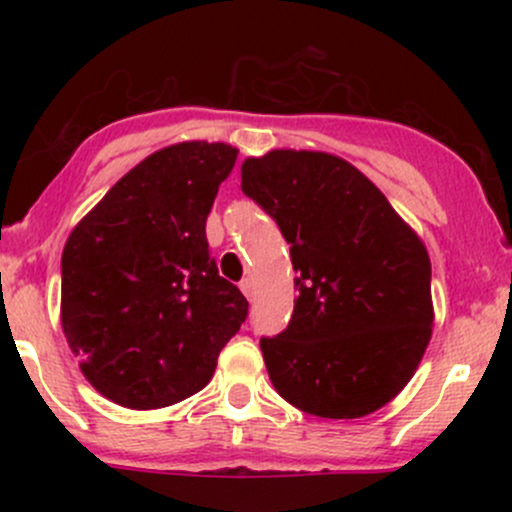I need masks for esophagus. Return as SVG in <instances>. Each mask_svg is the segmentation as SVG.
<instances>
[{"instance_id": "34e87169", "label": "esophagus", "mask_w": 512, "mask_h": 512, "mask_svg": "<svg viewBox=\"0 0 512 512\" xmlns=\"http://www.w3.org/2000/svg\"><path fill=\"white\" fill-rule=\"evenodd\" d=\"M240 291H243L245 296H248V298L255 296V284H252V279H250V276H248V279H243V281H240Z\"/></svg>"}]
</instances>
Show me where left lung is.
I'll list each match as a JSON object with an SVG mask.
<instances>
[{"instance_id": "1", "label": "left lung", "mask_w": 512, "mask_h": 512, "mask_svg": "<svg viewBox=\"0 0 512 512\" xmlns=\"http://www.w3.org/2000/svg\"><path fill=\"white\" fill-rule=\"evenodd\" d=\"M243 192L291 243L298 298L284 332L262 337L286 402L358 419L409 383L433 325L431 260L361 170L322 151H269L240 168Z\"/></svg>"}]
</instances>
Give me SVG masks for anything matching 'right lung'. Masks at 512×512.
<instances>
[{"label":"right lung","mask_w":512,"mask_h":512,"mask_svg":"<svg viewBox=\"0 0 512 512\" xmlns=\"http://www.w3.org/2000/svg\"><path fill=\"white\" fill-rule=\"evenodd\" d=\"M236 156L207 142L156 151L64 245V337L88 383L115 404L161 409L195 395L248 317L207 243V216Z\"/></svg>","instance_id":"right-lung-1"}]
</instances>
